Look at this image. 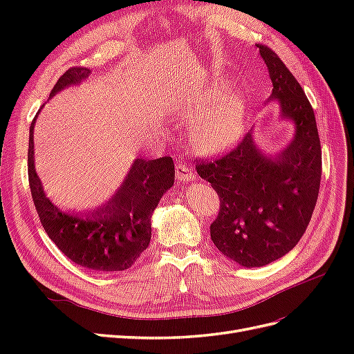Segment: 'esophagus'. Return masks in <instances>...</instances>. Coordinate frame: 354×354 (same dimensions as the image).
I'll return each mask as SVG.
<instances>
[{
  "label": "esophagus",
  "instance_id": "34e87169",
  "mask_svg": "<svg viewBox=\"0 0 354 354\" xmlns=\"http://www.w3.org/2000/svg\"><path fill=\"white\" fill-rule=\"evenodd\" d=\"M176 176L181 181H190V180L195 178L194 168L189 167L187 164H183V162H180V164L176 165Z\"/></svg>",
  "mask_w": 354,
  "mask_h": 354
}]
</instances>
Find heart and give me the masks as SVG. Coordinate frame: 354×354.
Here are the masks:
<instances>
[{
    "mask_svg": "<svg viewBox=\"0 0 354 354\" xmlns=\"http://www.w3.org/2000/svg\"><path fill=\"white\" fill-rule=\"evenodd\" d=\"M183 113L190 116L198 112V104H186ZM243 102L236 93L223 94L211 108L192 125L190 140L196 151L216 153L239 140L243 124Z\"/></svg>",
    "mask_w": 354,
    "mask_h": 354,
    "instance_id": "1",
    "label": "heart"
}]
</instances>
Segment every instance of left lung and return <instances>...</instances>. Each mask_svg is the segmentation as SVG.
<instances>
[{
    "label": "left lung",
    "mask_w": 354,
    "mask_h": 354,
    "mask_svg": "<svg viewBox=\"0 0 354 354\" xmlns=\"http://www.w3.org/2000/svg\"><path fill=\"white\" fill-rule=\"evenodd\" d=\"M279 99L282 116L295 124L294 140L276 158L261 155L251 133L212 159H196L220 211L209 226L218 251L245 267H261L291 251L304 234L322 177V151L312 104L276 53L257 44Z\"/></svg>",
    "instance_id": "left-lung-1"
}]
</instances>
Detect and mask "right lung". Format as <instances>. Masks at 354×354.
Segmentation results:
<instances>
[{"instance_id": "1", "label": "right lung", "mask_w": 354, "mask_h": 354, "mask_svg": "<svg viewBox=\"0 0 354 354\" xmlns=\"http://www.w3.org/2000/svg\"><path fill=\"white\" fill-rule=\"evenodd\" d=\"M90 75L87 68H71L53 87L57 91ZM34 124L29 128L28 177L42 227L57 248L75 264L95 272L127 270L138 260L152 236L151 217L159 199L174 183L173 158L136 159L115 196L84 217L62 212L46 198L34 167Z\"/></svg>"}]
</instances>
